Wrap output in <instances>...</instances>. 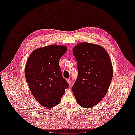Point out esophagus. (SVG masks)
I'll return each mask as SVG.
<instances>
[{
    "instance_id": "34e87169",
    "label": "esophagus",
    "mask_w": 135,
    "mask_h": 135,
    "mask_svg": "<svg viewBox=\"0 0 135 135\" xmlns=\"http://www.w3.org/2000/svg\"><path fill=\"white\" fill-rule=\"evenodd\" d=\"M66 80H67V81H68V84H69V85H70V86H71V80H70V79H68Z\"/></svg>"
}]
</instances>
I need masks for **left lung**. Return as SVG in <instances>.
Here are the masks:
<instances>
[{"instance_id":"obj_1","label":"left lung","mask_w":135,"mask_h":135,"mask_svg":"<svg viewBox=\"0 0 135 135\" xmlns=\"http://www.w3.org/2000/svg\"><path fill=\"white\" fill-rule=\"evenodd\" d=\"M73 52L78 74L72 90L78 104L90 108L100 103L108 92L113 75L111 60L103 47L92 43H79Z\"/></svg>"}]
</instances>
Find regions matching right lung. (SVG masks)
I'll return each instance as SVG.
<instances>
[{
  "mask_svg": "<svg viewBox=\"0 0 135 135\" xmlns=\"http://www.w3.org/2000/svg\"><path fill=\"white\" fill-rule=\"evenodd\" d=\"M66 47L50 45L32 52L25 65V75L32 95L46 108L58 105L69 84L62 75L59 60Z\"/></svg>",
  "mask_w": 135,
  "mask_h": 135,
  "instance_id": "add662e5",
  "label": "right lung"
}]
</instances>
